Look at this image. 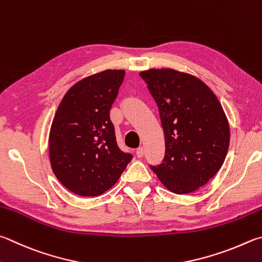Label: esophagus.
<instances>
[{
	"instance_id": "esophagus-1",
	"label": "esophagus",
	"mask_w": 262,
	"mask_h": 262,
	"mask_svg": "<svg viewBox=\"0 0 262 262\" xmlns=\"http://www.w3.org/2000/svg\"><path fill=\"white\" fill-rule=\"evenodd\" d=\"M136 156H137V158H142V157L144 156V149L143 147H139V149L136 150Z\"/></svg>"
}]
</instances>
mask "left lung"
<instances>
[{"mask_svg": "<svg viewBox=\"0 0 262 262\" xmlns=\"http://www.w3.org/2000/svg\"><path fill=\"white\" fill-rule=\"evenodd\" d=\"M140 77L158 105L165 134L163 164L150 167L169 191H196L226 159L230 141L226 113L211 88L194 75L150 69Z\"/></svg>", "mask_w": 262, "mask_h": 262, "instance_id": "1", "label": "left lung"}]
</instances>
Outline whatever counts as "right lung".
<instances>
[{
	"mask_svg": "<svg viewBox=\"0 0 262 262\" xmlns=\"http://www.w3.org/2000/svg\"><path fill=\"white\" fill-rule=\"evenodd\" d=\"M123 77V70H105L83 78L68 90L55 113L49 134L52 172L79 196L105 192L133 158L119 149L110 120Z\"/></svg>",
	"mask_w": 262,
	"mask_h": 262,
	"instance_id": "right-lung-1",
	"label": "right lung"
}]
</instances>
